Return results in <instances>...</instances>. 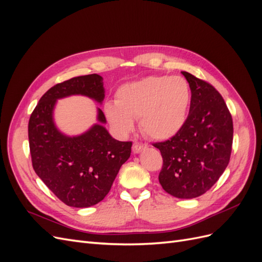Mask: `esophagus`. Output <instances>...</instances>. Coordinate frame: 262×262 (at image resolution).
<instances>
[{"mask_svg": "<svg viewBox=\"0 0 262 262\" xmlns=\"http://www.w3.org/2000/svg\"><path fill=\"white\" fill-rule=\"evenodd\" d=\"M145 147H146V144L142 143V142H134L133 146H132V150H133V153L138 154V153L141 152L142 149H144Z\"/></svg>", "mask_w": 262, "mask_h": 262, "instance_id": "esophagus-1", "label": "esophagus"}]
</instances>
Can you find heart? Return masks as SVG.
I'll return each instance as SVG.
<instances>
[{
    "label": "heart",
    "instance_id": "1",
    "mask_svg": "<svg viewBox=\"0 0 262 262\" xmlns=\"http://www.w3.org/2000/svg\"><path fill=\"white\" fill-rule=\"evenodd\" d=\"M191 99L189 83L179 75H152L118 90L116 102L105 105V114L122 134L132 131L133 119L148 138L168 140L184 126Z\"/></svg>",
    "mask_w": 262,
    "mask_h": 262
}]
</instances>
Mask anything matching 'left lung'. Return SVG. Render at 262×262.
<instances>
[{
    "label": "left lung",
    "instance_id": "8db88e82",
    "mask_svg": "<svg viewBox=\"0 0 262 262\" xmlns=\"http://www.w3.org/2000/svg\"><path fill=\"white\" fill-rule=\"evenodd\" d=\"M191 101L187 120L175 137L153 145L161 150L158 180L166 192L179 199L200 196L219 180L229 163L233 119L221 94L188 72Z\"/></svg>",
    "mask_w": 262,
    "mask_h": 262
}]
</instances>
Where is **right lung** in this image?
<instances>
[{
  "label": "right lung",
  "instance_id": "obj_1",
  "mask_svg": "<svg viewBox=\"0 0 262 262\" xmlns=\"http://www.w3.org/2000/svg\"><path fill=\"white\" fill-rule=\"evenodd\" d=\"M71 95H83L101 104L102 77H73L43 94L28 123L31 163L38 177L63 203L89 208L108 194L119 169L130 157L132 142L115 140L99 123L77 137L61 133L53 122V109L57 99ZM97 119L106 123L99 108Z\"/></svg>",
  "mask_w": 262,
  "mask_h": 262
}]
</instances>
